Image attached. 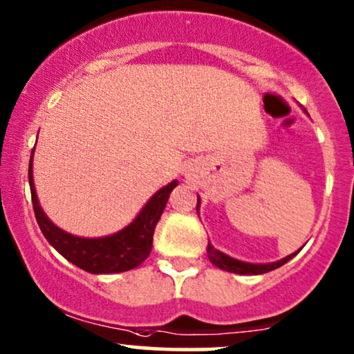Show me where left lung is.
<instances>
[{
    "label": "left lung",
    "instance_id": "obj_1",
    "mask_svg": "<svg viewBox=\"0 0 354 354\" xmlns=\"http://www.w3.org/2000/svg\"><path fill=\"white\" fill-rule=\"evenodd\" d=\"M198 209H200V196H198V200H196V213H198ZM301 249H302V247H301ZM299 250L295 252V254L284 257V259H281V260L272 261V263H249V261H242V260L232 259V257L223 254L221 250L214 249V247L211 245L209 242H208V249H206V254H208V259H209L211 263L214 265V267L226 270V272H229V273L263 274V273H268V272H272V270H277V268L281 267V265H284L286 261L291 260L292 257H296L297 254H299Z\"/></svg>",
    "mask_w": 354,
    "mask_h": 354
}]
</instances>
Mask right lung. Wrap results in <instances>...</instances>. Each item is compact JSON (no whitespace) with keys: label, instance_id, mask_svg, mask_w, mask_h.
Instances as JSON below:
<instances>
[{"label":"right lung","instance_id":"obj_1","mask_svg":"<svg viewBox=\"0 0 354 354\" xmlns=\"http://www.w3.org/2000/svg\"><path fill=\"white\" fill-rule=\"evenodd\" d=\"M32 160H34V151H32L29 162V185L35 219L48 244L59 255H63L68 261H71L73 265L84 270V272L94 274L128 272V270L140 267L148 259L151 249H153L156 224H158L160 214L166 208L169 195L178 185L177 180H172L156 192L146 201V205L136 214V218L122 231L104 237H80L59 229L44 213L39 198H37Z\"/></svg>","mask_w":354,"mask_h":354}]
</instances>
